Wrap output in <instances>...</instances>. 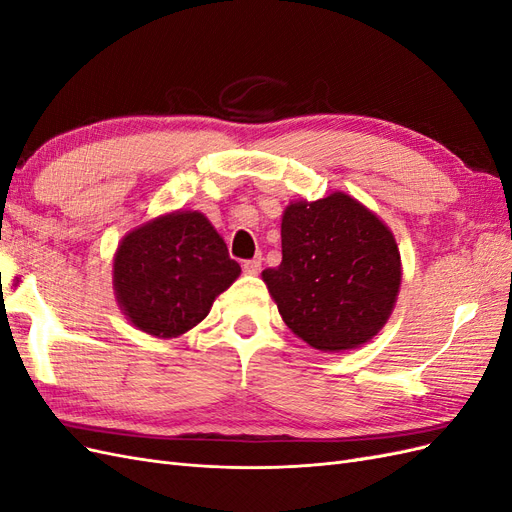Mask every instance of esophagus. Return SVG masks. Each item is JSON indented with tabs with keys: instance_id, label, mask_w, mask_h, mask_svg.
<instances>
[{
	"instance_id": "34e87169",
	"label": "esophagus",
	"mask_w": 512,
	"mask_h": 512,
	"mask_svg": "<svg viewBox=\"0 0 512 512\" xmlns=\"http://www.w3.org/2000/svg\"><path fill=\"white\" fill-rule=\"evenodd\" d=\"M260 265H262V258L258 256V258H252V260H245L243 262V271L247 273V275H258L260 273Z\"/></svg>"
}]
</instances>
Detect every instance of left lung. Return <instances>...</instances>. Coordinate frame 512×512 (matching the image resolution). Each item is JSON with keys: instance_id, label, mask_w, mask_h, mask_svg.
Returning a JSON list of instances; mask_svg holds the SVG:
<instances>
[{"instance_id": "obj_1", "label": "left lung", "mask_w": 512, "mask_h": 512, "mask_svg": "<svg viewBox=\"0 0 512 512\" xmlns=\"http://www.w3.org/2000/svg\"><path fill=\"white\" fill-rule=\"evenodd\" d=\"M288 329L322 352L367 344L401 284L393 232L359 200L333 192L282 215V262L262 271Z\"/></svg>"}]
</instances>
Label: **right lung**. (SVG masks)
<instances>
[{
	"label": "right lung",
	"instance_id": "right-lung-1",
	"mask_svg": "<svg viewBox=\"0 0 512 512\" xmlns=\"http://www.w3.org/2000/svg\"><path fill=\"white\" fill-rule=\"evenodd\" d=\"M239 273V262L203 213L175 211L121 239L113 288L136 329L170 339L196 327Z\"/></svg>",
	"mask_w": 512,
	"mask_h": 512
}]
</instances>
